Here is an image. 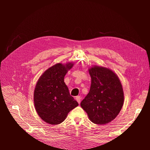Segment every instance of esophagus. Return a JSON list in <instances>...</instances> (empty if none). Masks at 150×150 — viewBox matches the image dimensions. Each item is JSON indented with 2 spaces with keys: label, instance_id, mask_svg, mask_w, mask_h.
Instances as JSON below:
<instances>
[{
  "label": "esophagus",
  "instance_id": "esophagus-1",
  "mask_svg": "<svg viewBox=\"0 0 150 150\" xmlns=\"http://www.w3.org/2000/svg\"><path fill=\"white\" fill-rule=\"evenodd\" d=\"M76 101H78V103L79 104H80L81 98L79 96H76Z\"/></svg>",
  "mask_w": 150,
  "mask_h": 150
}]
</instances>
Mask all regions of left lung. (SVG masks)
<instances>
[{
    "instance_id": "obj_1",
    "label": "left lung",
    "mask_w": 150,
    "mask_h": 150,
    "mask_svg": "<svg viewBox=\"0 0 150 150\" xmlns=\"http://www.w3.org/2000/svg\"><path fill=\"white\" fill-rule=\"evenodd\" d=\"M89 72L91 84L81 106L94 123H108L115 119L123 105L122 85L117 76L107 68L94 66Z\"/></svg>"
}]
</instances>
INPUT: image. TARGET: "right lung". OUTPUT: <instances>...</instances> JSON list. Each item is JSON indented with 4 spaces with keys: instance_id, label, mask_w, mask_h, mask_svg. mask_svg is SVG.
I'll return each instance as SVG.
<instances>
[{
    "instance_id": "right-lung-1",
    "label": "right lung",
    "mask_w": 150,
    "mask_h": 150,
    "mask_svg": "<svg viewBox=\"0 0 150 150\" xmlns=\"http://www.w3.org/2000/svg\"><path fill=\"white\" fill-rule=\"evenodd\" d=\"M72 64H57L40 77L34 93L35 108L40 118L51 125L60 124L70 111L78 106L64 78Z\"/></svg>"
}]
</instances>
